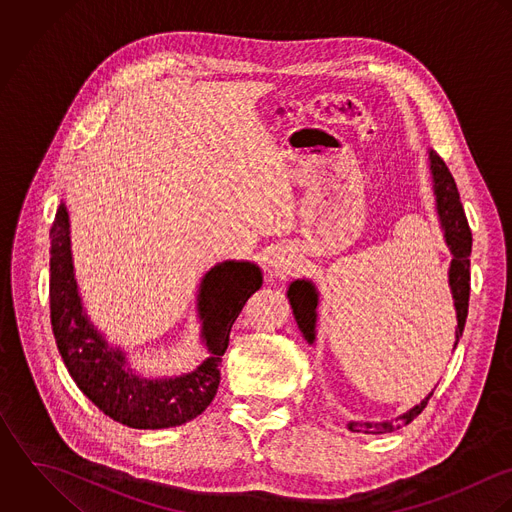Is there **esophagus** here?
<instances>
[{
  "instance_id": "obj_1",
  "label": "esophagus",
  "mask_w": 512,
  "mask_h": 512,
  "mask_svg": "<svg viewBox=\"0 0 512 512\" xmlns=\"http://www.w3.org/2000/svg\"><path fill=\"white\" fill-rule=\"evenodd\" d=\"M295 269H297V255L289 249H279L269 259V273L275 279H285L293 275Z\"/></svg>"
}]
</instances>
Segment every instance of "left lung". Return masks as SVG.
<instances>
[{
    "mask_svg": "<svg viewBox=\"0 0 512 512\" xmlns=\"http://www.w3.org/2000/svg\"><path fill=\"white\" fill-rule=\"evenodd\" d=\"M429 160H431V174H433V184H435L433 188H435V200H437V213L441 219V227L445 231V241L453 253V261H451V269H449V285H451L455 310H457V330H455V346H457L459 338L463 336V328H465V320H467V312H469V293H471L469 257H471L473 235H471V227H469L463 204L459 200L457 184H455L447 164L433 150L429 152ZM287 295H289L293 314L297 318L301 332L312 344L314 324H316V303H318L316 289L308 281H295L289 287ZM431 396H433V392L419 406L409 409L408 413L400 415V419H396V421H382V423L352 421L348 425V429L354 433H366V435L392 433V431L400 429L402 425L411 423L425 409Z\"/></svg>",
    "mask_w": 512,
    "mask_h": 512,
    "instance_id": "left-lung-1",
    "label": "left lung"
}]
</instances>
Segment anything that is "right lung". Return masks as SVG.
Segmentation results:
<instances>
[{"label": "right lung", "instance_id": "right-lung-1", "mask_svg": "<svg viewBox=\"0 0 512 512\" xmlns=\"http://www.w3.org/2000/svg\"><path fill=\"white\" fill-rule=\"evenodd\" d=\"M49 265L51 326L69 374L104 415L134 429L182 425L213 402L231 326L247 299L263 285L261 271L253 263L225 261L213 267L205 275L198 297L205 346L211 356L196 372L182 378L146 380L126 368L124 354L108 348L83 314L71 263L65 205L57 209L51 227Z\"/></svg>", "mask_w": 512, "mask_h": 512}]
</instances>
